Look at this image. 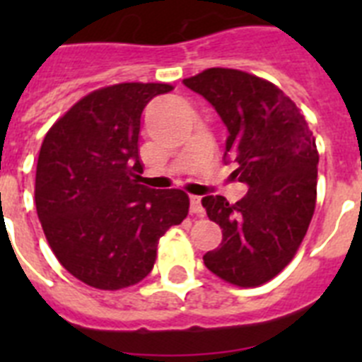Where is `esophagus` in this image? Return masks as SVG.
I'll return each instance as SVG.
<instances>
[{
	"mask_svg": "<svg viewBox=\"0 0 362 362\" xmlns=\"http://www.w3.org/2000/svg\"><path fill=\"white\" fill-rule=\"evenodd\" d=\"M190 212L197 214V216H203L204 214V209H203V204H201L199 196H190Z\"/></svg>",
	"mask_w": 362,
	"mask_h": 362,
	"instance_id": "34e87169",
	"label": "esophagus"
}]
</instances>
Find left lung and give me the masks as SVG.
Listing matches in <instances>:
<instances>
[{"label": "left lung", "instance_id": "1", "mask_svg": "<svg viewBox=\"0 0 362 362\" xmlns=\"http://www.w3.org/2000/svg\"><path fill=\"white\" fill-rule=\"evenodd\" d=\"M203 95L228 130L225 161L248 187L230 204L203 197L223 228L219 248L206 252L210 272L238 286H259L292 261L306 235L317 196L319 153L305 116L270 81L233 69H209L185 79Z\"/></svg>", "mask_w": 362, "mask_h": 362}]
</instances>
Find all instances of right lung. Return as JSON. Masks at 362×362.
<instances>
[{
  "mask_svg": "<svg viewBox=\"0 0 362 362\" xmlns=\"http://www.w3.org/2000/svg\"><path fill=\"white\" fill-rule=\"evenodd\" d=\"M165 83H119L85 95L47 132L36 168V210L57 261L88 286L145 279L159 238L187 217L183 190L139 185L141 114Z\"/></svg>",
  "mask_w": 362,
  "mask_h": 362,
  "instance_id": "add662e5",
  "label": "right lung"
}]
</instances>
